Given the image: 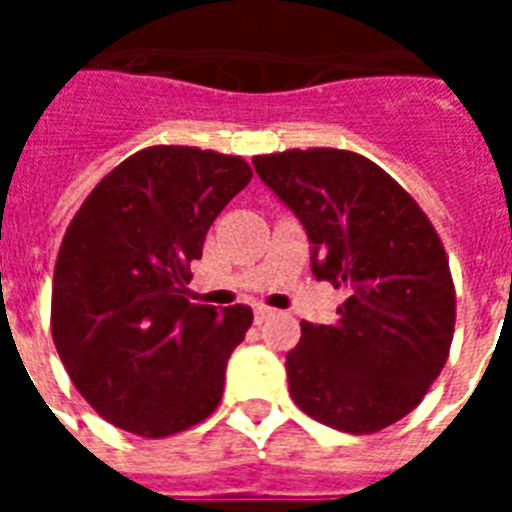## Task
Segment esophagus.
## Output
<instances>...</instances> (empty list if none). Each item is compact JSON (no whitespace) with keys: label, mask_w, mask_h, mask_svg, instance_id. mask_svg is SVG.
<instances>
[{"label":"esophagus","mask_w":512,"mask_h":512,"mask_svg":"<svg viewBox=\"0 0 512 512\" xmlns=\"http://www.w3.org/2000/svg\"><path fill=\"white\" fill-rule=\"evenodd\" d=\"M273 316V308L268 305H255V324H263L265 319H271Z\"/></svg>","instance_id":"34e87169"}]
</instances>
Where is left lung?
<instances>
[{
  "mask_svg": "<svg viewBox=\"0 0 512 512\" xmlns=\"http://www.w3.org/2000/svg\"><path fill=\"white\" fill-rule=\"evenodd\" d=\"M308 231L313 276L348 289L337 324L303 321L289 393L308 417L369 436L420 404L452 348L449 257L420 204L366 156L289 148L252 159Z\"/></svg>",
  "mask_w": 512,
  "mask_h": 512,
  "instance_id": "1",
  "label": "left lung"
}]
</instances>
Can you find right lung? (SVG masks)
I'll return each instance as SVG.
<instances>
[{"label":"right lung","mask_w":512,"mask_h":512,"mask_svg":"<svg viewBox=\"0 0 512 512\" xmlns=\"http://www.w3.org/2000/svg\"><path fill=\"white\" fill-rule=\"evenodd\" d=\"M252 180L241 156L148 146L127 156L68 223L50 327L74 388L135 436H175L215 412L252 308L185 297L223 207Z\"/></svg>","instance_id":"right-lung-1"}]
</instances>
